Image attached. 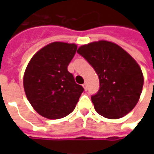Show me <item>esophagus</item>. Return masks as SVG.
Instances as JSON below:
<instances>
[{
  "label": "esophagus",
  "instance_id": "esophagus-1",
  "mask_svg": "<svg viewBox=\"0 0 154 154\" xmlns=\"http://www.w3.org/2000/svg\"><path fill=\"white\" fill-rule=\"evenodd\" d=\"M82 87H84V89H85V91L87 90V83H84L83 85H82Z\"/></svg>",
  "mask_w": 154,
  "mask_h": 154
}]
</instances>
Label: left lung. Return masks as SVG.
<instances>
[{"mask_svg": "<svg viewBox=\"0 0 154 154\" xmlns=\"http://www.w3.org/2000/svg\"><path fill=\"white\" fill-rule=\"evenodd\" d=\"M77 53L98 75L100 88L91 96L95 110L108 119L126 116L139 101L143 76L136 61L119 45L100 40L81 46Z\"/></svg>", "mask_w": 154, "mask_h": 154, "instance_id": "8db88e82", "label": "left lung"}]
</instances>
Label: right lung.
I'll list each match as a JSON object with an SVG mask.
<instances>
[{
  "label": "right lung",
  "mask_w": 154,
  "mask_h": 154,
  "mask_svg": "<svg viewBox=\"0 0 154 154\" xmlns=\"http://www.w3.org/2000/svg\"><path fill=\"white\" fill-rule=\"evenodd\" d=\"M77 48L75 44H48L33 56L25 69V95L34 109L45 118L57 119L69 115L83 92V87L67 71Z\"/></svg>",
  "instance_id": "1"
}]
</instances>
